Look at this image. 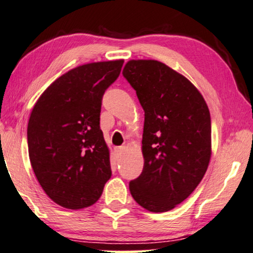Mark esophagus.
Returning a JSON list of instances; mask_svg holds the SVG:
<instances>
[{
    "label": "esophagus",
    "mask_w": 253,
    "mask_h": 253,
    "mask_svg": "<svg viewBox=\"0 0 253 253\" xmlns=\"http://www.w3.org/2000/svg\"><path fill=\"white\" fill-rule=\"evenodd\" d=\"M125 149H126V147H119V148H116V154L117 155H122L124 151H125Z\"/></svg>",
    "instance_id": "esophagus-1"
}]
</instances>
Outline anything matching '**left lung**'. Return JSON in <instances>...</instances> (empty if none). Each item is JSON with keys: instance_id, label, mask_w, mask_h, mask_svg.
<instances>
[{"instance_id": "1", "label": "left lung", "mask_w": 253, "mask_h": 253, "mask_svg": "<svg viewBox=\"0 0 253 253\" xmlns=\"http://www.w3.org/2000/svg\"><path fill=\"white\" fill-rule=\"evenodd\" d=\"M123 74L144 110V166L130 194L148 211L167 212L190 196L209 167L208 104L191 81L158 60L130 59Z\"/></svg>"}]
</instances>
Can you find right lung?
Listing matches in <instances>:
<instances>
[{
    "label": "right lung",
    "mask_w": 253,
    "mask_h": 253,
    "mask_svg": "<svg viewBox=\"0 0 253 253\" xmlns=\"http://www.w3.org/2000/svg\"><path fill=\"white\" fill-rule=\"evenodd\" d=\"M124 59L84 64L42 92L27 126L35 176L56 204L80 210L98 201L111 177L110 150L99 128L102 96Z\"/></svg>",
    "instance_id": "1"
}]
</instances>
